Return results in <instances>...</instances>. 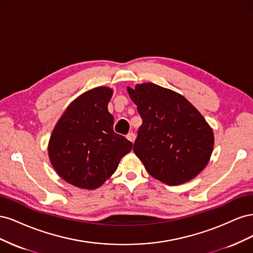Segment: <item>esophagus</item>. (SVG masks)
Listing matches in <instances>:
<instances>
[{
  "mask_svg": "<svg viewBox=\"0 0 253 253\" xmlns=\"http://www.w3.org/2000/svg\"><path fill=\"white\" fill-rule=\"evenodd\" d=\"M126 138L131 141V142H134L135 141V139H136V135H135V133H133V132H129L127 135H126Z\"/></svg>",
  "mask_w": 253,
  "mask_h": 253,
  "instance_id": "34e87169",
  "label": "esophagus"
}]
</instances>
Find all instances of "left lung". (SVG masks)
I'll return each mask as SVG.
<instances>
[{
  "instance_id": "1",
  "label": "left lung",
  "mask_w": 253,
  "mask_h": 253,
  "mask_svg": "<svg viewBox=\"0 0 253 253\" xmlns=\"http://www.w3.org/2000/svg\"><path fill=\"white\" fill-rule=\"evenodd\" d=\"M127 93L142 119L134 143L149 174L169 186L185 183L209 163L214 135L187 99L154 83L137 84Z\"/></svg>"
}]
</instances>
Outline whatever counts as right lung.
Returning <instances> with one entry per match:
<instances>
[{"mask_svg":"<svg viewBox=\"0 0 253 253\" xmlns=\"http://www.w3.org/2000/svg\"><path fill=\"white\" fill-rule=\"evenodd\" d=\"M113 89L99 86L80 95L67 106L48 142L50 163L71 185L94 190L116 171L133 143L113 129L108 111Z\"/></svg>","mask_w":253,"mask_h":253,"instance_id":"add662e5","label":"right lung"}]
</instances>
